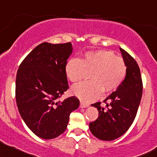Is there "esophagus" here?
Instances as JSON below:
<instances>
[{
    "mask_svg": "<svg viewBox=\"0 0 157 157\" xmlns=\"http://www.w3.org/2000/svg\"><path fill=\"white\" fill-rule=\"evenodd\" d=\"M89 105H87V104H84L82 102H80V108H86V107H88Z\"/></svg>",
    "mask_w": 157,
    "mask_h": 157,
    "instance_id": "obj_1",
    "label": "esophagus"
}]
</instances>
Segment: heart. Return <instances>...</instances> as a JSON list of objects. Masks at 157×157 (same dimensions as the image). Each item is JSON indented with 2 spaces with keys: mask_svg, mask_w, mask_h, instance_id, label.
I'll list each match as a JSON object with an SVG mask.
<instances>
[{
  "mask_svg": "<svg viewBox=\"0 0 157 157\" xmlns=\"http://www.w3.org/2000/svg\"><path fill=\"white\" fill-rule=\"evenodd\" d=\"M90 81L73 87L71 93L77 98L90 102L97 99L102 91L111 92L118 88L126 75V66L121 58L112 51L87 52L80 60L71 58L65 65L66 76L74 84H78L90 71Z\"/></svg>",
  "mask_w": 157,
  "mask_h": 157,
  "instance_id": "1",
  "label": "heart"
}]
</instances>
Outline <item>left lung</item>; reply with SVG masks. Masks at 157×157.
Segmentation results:
<instances>
[{
  "label": "left lung",
  "instance_id": "1",
  "mask_svg": "<svg viewBox=\"0 0 157 157\" xmlns=\"http://www.w3.org/2000/svg\"><path fill=\"white\" fill-rule=\"evenodd\" d=\"M126 66V75L122 83L107 99V108L100 102L93 104L99 111V117L89 124L93 135L101 140H116L129 129L135 120L143 94L140 71L135 60L120 48Z\"/></svg>",
  "mask_w": 157,
  "mask_h": 157
}]
</instances>
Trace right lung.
Returning a JSON list of instances; mask_svg holds the SVG:
<instances>
[{"mask_svg":"<svg viewBox=\"0 0 157 157\" xmlns=\"http://www.w3.org/2000/svg\"><path fill=\"white\" fill-rule=\"evenodd\" d=\"M72 51L71 42L41 43L19 67L15 92L19 112L28 127L42 139L63 133L70 113L80 106L75 97L57 101L69 88L65 65Z\"/></svg>","mask_w":157,"mask_h":157,"instance_id":"1","label":"right lung"}]
</instances>
